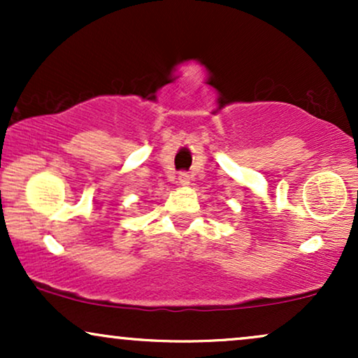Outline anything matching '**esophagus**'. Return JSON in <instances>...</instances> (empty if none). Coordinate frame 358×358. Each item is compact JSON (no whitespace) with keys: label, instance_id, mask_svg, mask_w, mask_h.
<instances>
[{"label":"esophagus","instance_id":"obj_1","mask_svg":"<svg viewBox=\"0 0 358 358\" xmlns=\"http://www.w3.org/2000/svg\"><path fill=\"white\" fill-rule=\"evenodd\" d=\"M178 182H180V185H188V183H190V175L185 173V171H183V173L178 175Z\"/></svg>","mask_w":358,"mask_h":358}]
</instances>
